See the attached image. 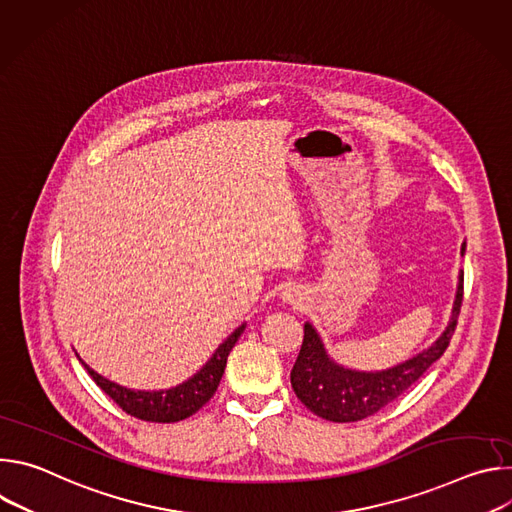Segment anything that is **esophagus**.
I'll return each mask as SVG.
<instances>
[{"instance_id":"obj_1","label":"esophagus","mask_w":512,"mask_h":512,"mask_svg":"<svg viewBox=\"0 0 512 512\" xmlns=\"http://www.w3.org/2000/svg\"><path fill=\"white\" fill-rule=\"evenodd\" d=\"M281 298H283V302H287V304H294V306H300L302 304V291L300 289H296V287H287V289H283V294H281Z\"/></svg>"}]
</instances>
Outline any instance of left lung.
<instances>
[{
	"instance_id": "8db88e82",
	"label": "left lung",
	"mask_w": 512,
	"mask_h": 512,
	"mask_svg": "<svg viewBox=\"0 0 512 512\" xmlns=\"http://www.w3.org/2000/svg\"><path fill=\"white\" fill-rule=\"evenodd\" d=\"M460 253H466V243L462 245ZM462 294L464 271H460L458 275L452 318L446 330L437 336L431 346L423 348L409 360L375 373L346 369L336 360H332L316 328L306 322L304 342L289 375L291 387H294L298 399L312 413L334 423L360 421L381 411L385 405L393 403L399 395H403L446 352L458 324Z\"/></svg>"
}]
</instances>
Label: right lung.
Instances as JSON below:
<instances>
[{
  "label": "right lung",
  "instance_id": "1",
  "mask_svg": "<svg viewBox=\"0 0 512 512\" xmlns=\"http://www.w3.org/2000/svg\"><path fill=\"white\" fill-rule=\"evenodd\" d=\"M247 324H241L221 346L214 350V354L208 358L204 367L192 375L188 381L160 391H135L127 389L123 385H117L105 377H101L97 371H93L89 364H85L87 373L93 377V381L105 391L125 413L154 423H174L190 417L196 413L216 391L218 383L223 379L227 358L237 344L239 336L243 334ZM79 356V354H77Z\"/></svg>",
  "mask_w": 512,
  "mask_h": 512
}]
</instances>
